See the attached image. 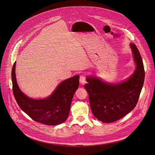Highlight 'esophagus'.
<instances>
[{
    "instance_id": "obj_1",
    "label": "esophagus",
    "mask_w": 155,
    "mask_h": 155,
    "mask_svg": "<svg viewBox=\"0 0 155 155\" xmlns=\"http://www.w3.org/2000/svg\"><path fill=\"white\" fill-rule=\"evenodd\" d=\"M86 76L84 75H81L80 77V82L81 84H84L86 83Z\"/></svg>"
}]
</instances>
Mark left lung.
<instances>
[{
	"label": "left lung",
	"mask_w": 155,
	"mask_h": 155,
	"mask_svg": "<svg viewBox=\"0 0 155 155\" xmlns=\"http://www.w3.org/2000/svg\"><path fill=\"white\" fill-rule=\"evenodd\" d=\"M136 69L126 81L117 84H107L94 77H87L84 88L88 92L93 114L103 122L119 120L136 106L144 80L143 62L136 45L130 44Z\"/></svg>",
	"instance_id": "obj_1"
}]
</instances>
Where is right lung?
Returning a JSON list of instances; mask_svg holds the SVG:
<instances>
[{
    "label": "right lung",
    "mask_w": 155,
    "mask_h": 155,
    "mask_svg": "<svg viewBox=\"0 0 155 155\" xmlns=\"http://www.w3.org/2000/svg\"><path fill=\"white\" fill-rule=\"evenodd\" d=\"M15 65V62L11 73L12 91L20 108L33 120L45 125H55L65 121L74 94L79 86V76L75 75L61 83L48 97L37 100L29 98L19 88Z\"/></svg>",
    "instance_id": "1"
}]
</instances>
